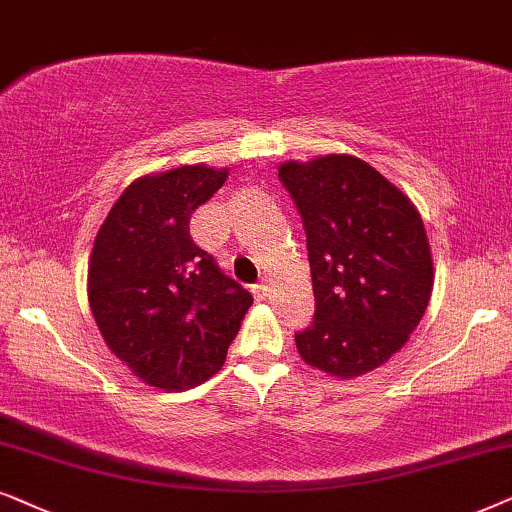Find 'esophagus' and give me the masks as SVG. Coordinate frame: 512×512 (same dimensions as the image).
Instances as JSON below:
<instances>
[{
  "mask_svg": "<svg viewBox=\"0 0 512 512\" xmlns=\"http://www.w3.org/2000/svg\"><path fill=\"white\" fill-rule=\"evenodd\" d=\"M252 295H255V299H267L269 297V290H267V285L264 283H260V285H252Z\"/></svg>",
  "mask_w": 512,
  "mask_h": 512,
  "instance_id": "34e87169",
  "label": "esophagus"
}]
</instances>
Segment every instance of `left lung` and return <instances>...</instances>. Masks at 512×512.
Segmentation results:
<instances>
[{
    "label": "left lung",
    "mask_w": 512,
    "mask_h": 512,
    "mask_svg": "<svg viewBox=\"0 0 512 512\" xmlns=\"http://www.w3.org/2000/svg\"><path fill=\"white\" fill-rule=\"evenodd\" d=\"M278 177L302 215L316 313L297 332L306 365L360 377L395 356L424 318L433 257L419 210L349 154L285 161Z\"/></svg>",
    "instance_id": "left-lung-1"
}]
</instances>
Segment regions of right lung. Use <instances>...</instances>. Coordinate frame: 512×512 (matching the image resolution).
<instances>
[{
	"label": "right lung",
	"mask_w": 512,
	"mask_h": 512,
	"mask_svg": "<svg viewBox=\"0 0 512 512\" xmlns=\"http://www.w3.org/2000/svg\"><path fill=\"white\" fill-rule=\"evenodd\" d=\"M229 170L206 163L142 175L95 236L88 304L102 339L135 377L185 391L217 374L252 295L189 236V220Z\"/></svg>",
	"instance_id": "obj_1"
}]
</instances>
